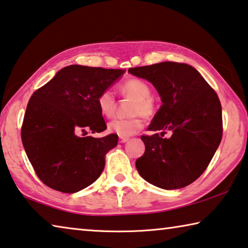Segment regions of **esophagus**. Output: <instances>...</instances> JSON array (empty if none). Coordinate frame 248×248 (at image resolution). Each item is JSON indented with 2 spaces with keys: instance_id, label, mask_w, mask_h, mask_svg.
<instances>
[{
  "instance_id": "obj_1",
  "label": "esophagus",
  "mask_w": 248,
  "mask_h": 248,
  "mask_svg": "<svg viewBox=\"0 0 248 248\" xmlns=\"http://www.w3.org/2000/svg\"><path fill=\"white\" fill-rule=\"evenodd\" d=\"M128 140V139L127 137H123V136H120V139H119V141L120 143H125V141H127Z\"/></svg>"
}]
</instances>
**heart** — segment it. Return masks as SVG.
<instances>
[{"label": "heart", "mask_w": 248, "mask_h": 248, "mask_svg": "<svg viewBox=\"0 0 248 248\" xmlns=\"http://www.w3.org/2000/svg\"><path fill=\"white\" fill-rule=\"evenodd\" d=\"M120 91L124 96L135 100L132 107L131 117H115L108 124V129L119 136L127 137L143 127L141 115L152 117L156 112L155 103L152 99L153 90L146 81L141 79H128L121 84ZM96 105L101 114L109 117L115 111V96L109 90H104L97 95Z\"/></svg>", "instance_id": "1"}]
</instances>
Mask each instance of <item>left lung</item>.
<instances>
[{"instance_id": "obj_1", "label": "left lung", "mask_w": 248, "mask_h": 248, "mask_svg": "<svg viewBox=\"0 0 248 248\" xmlns=\"http://www.w3.org/2000/svg\"><path fill=\"white\" fill-rule=\"evenodd\" d=\"M129 74L148 80L162 105L148 131L172 132L169 139L156 133L141 135L144 155L136 160L141 178L161 189H180L196 181L208 167L221 143L222 108L217 92L197 69L164 62L129 68Z\"/></svg>"}]
</instances>
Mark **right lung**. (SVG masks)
I'll return each instance as SVG.
<instances>
[{
	"instance_id": "right-lung-1",
	"label": "right lung",
	"mask_w": 248,
	"mask_h": 248,
	"mask_svg": "<svg viewBox=\"0 0 248 248\" xmlns=\"http://www.w3.org/2000/svg\"><path fill=\"white\" fill-rule=\"evenodd\" d=\"M125 70L71 64L57 72L28 101L22 141L36 174L49 188L75 193L102 173L105 155L117 145L115 134L94 139L80 134L107 129L97 95Z\"/></svg>"
}]
</instances>
